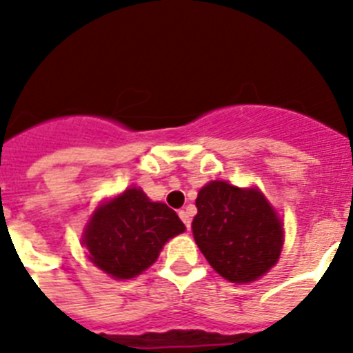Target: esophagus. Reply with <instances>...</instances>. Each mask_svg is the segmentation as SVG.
I'll list each match as a JSON object with an SVG mask.
<instances>
[{
	"instance_id": "34e87169",
	"label": "esophagus",
	"mask_w": 353,
	"mask_h": 353,
	"mask_svg": "<svg viewBox=\"0 0 353 353\" xmlns=\"http://www.w3.org/2000/svg\"><path fill=\"white\" fill-rule=\"evenodd\" d=\"M179 215H180V219L183 221V224H185L187 230H189V228H191V214H189L187 210H180Z\"/></svg>"
}]
</instances>
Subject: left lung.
I'll use <instances>...</instances> for the list:
<instances>
[{"mask_svg": "<svg viewBox=\"0 0 353 353\" xmlns=\"http://www.w3.org/2000/svg\"><path fill=\"white\" fill-rule=\"evenodd\" d=\"M192 235L212 269L232 283H251L269 272L283 249V223L256 187L223 180L201 187Z\"/></svg>", "mask_w": 353, "mask_h": 353, "instance_id": "8db88e82", "label": "left lung"}]
</instances>
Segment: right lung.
<instances>
[{
  "mask_svg": "<svg viewBox=\"0 0 353 353\" xmlns=\"http://www.w3.org/2000/svg\"><path fill=\"white\" fill-rule=\"evenodd\" d=\"M183 230L176 212L130 187L99 205L84 230L83 245L95 267L114 279H130L155 263L162 245Z\"/></svg>",
  "mask_w": 353,
  "mask_h": 353,
  "instance_id": "add662e5",
  "label": "right lung"
}]
</instances>
